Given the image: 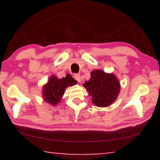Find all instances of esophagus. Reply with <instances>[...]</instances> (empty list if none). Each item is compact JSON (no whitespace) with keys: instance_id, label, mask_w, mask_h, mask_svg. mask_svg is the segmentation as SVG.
<instances>
[{"instance_id":"esophagus-1","label":"esophagus","mask_w":160,"mask_h":160,"mask_svg":"<svg viewBox=\"0 0 160 160\" xmlns=\"http://www.w3.org/2000/svg\"><path fill=\"white\" fill-rule=\"evenodd\" d=\"M74 78H75V80H76L78 82H81V77H80V74H75Z\"/></svg>"}]
</instances>
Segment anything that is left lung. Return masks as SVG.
<instances>
[{
  "instance_id": "left-lung-1",
  "label": "left lung",
  "mask_w": 160,
  "mask_h": 160,
  "mask_svg": "<svg viewBox=\"0 0 160 160\" xmlns=\"http://www.w3.org/2000/svg\"><path fill=\"white\" fill-rule=\"evenodd\" d=\"M83 85L92 97V102L99 107H109L120 91V84L115 75L100 70H93L90 79Z\"/></svg>"
}]
</instances>
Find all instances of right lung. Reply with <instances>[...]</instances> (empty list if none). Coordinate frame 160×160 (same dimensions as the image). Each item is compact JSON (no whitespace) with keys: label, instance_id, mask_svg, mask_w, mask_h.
<instances>
[{"label":"right lung","instance_id":"right-lung-1","mask_svg":"<svg viewBox=\"0 0 160 160\" xmlns=\"http://www.w3.org/2000/svg\"><path fill=\"white\" fill-rule=\"evenodd\" d=\"M77 81L68 74L66 78L58 79L53 75L50 78L48 83L44 87L43 90V97L46 102L49 104L55 105L60 102L61 98L63 97L64 91L67 87L75 85Z\"/></svg>","mask_w":160,"mask_h":160}]
</instances>
